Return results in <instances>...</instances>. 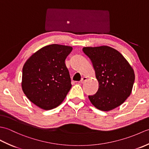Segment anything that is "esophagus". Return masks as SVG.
<instances>
[{
    "instance_id": "obj_1",
    "label": "esophagus",
    "mask_w": 149,
    "mask_h": 149,
    "mask_svg": "<svg viewBox=\"0 0 149 149\" xmlns=\"http://www.w3.org/2000/svg\"><path fill=\"white\" fill-rule=\"evenodd\" d=\"M87 79H88V78H87L86 77H83V78L81 79V83H84V82L87 80Z\"/></svg>"
}]
</instances>
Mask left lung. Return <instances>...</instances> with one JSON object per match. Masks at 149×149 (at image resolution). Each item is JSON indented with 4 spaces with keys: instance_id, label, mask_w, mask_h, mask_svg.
<instances>
[{
    "instance_id": "left-lung-1",
    "label": "left lung",
    "mask_w": 149,
    "mask_h": 149,
    "mask_svg": "<svg viewBox=\"0 0 149 149\" xmlns=\"http://www.w3.org/2000/svg\"><path fill=\"white\" fill-rule=\"evenodd\" d=\"M83 50L93 63L99 84L97 93L88 96L91 103L103 111L120 106L132 90L135 74L131 65L121 53L109 46L86 47Z\"/></svg>"
}]
</instances>
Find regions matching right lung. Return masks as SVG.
I'll use <instances>...</instances> for the list:
<instances>
[{"mask_svg": "<svg viewBox=\"0 0 149 149\" xmlns=\"http://www.w3.org/2000/svg\"><path fill=\"white\" fill-rule=\"evenodd\" d=\"M72 47L52 44L31 55L22 69V88L27 99L40 108L59 106L72 87L65 61Z\"/></svg>", "mask_w": 149, "mask_h": 149, "instance_id": "right-lung-1", "label": "right lung"}]
</instances>
